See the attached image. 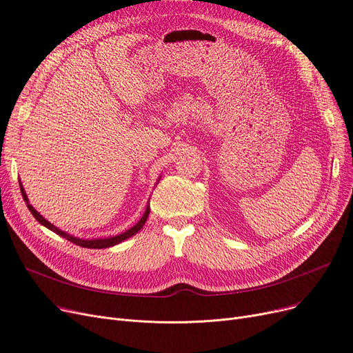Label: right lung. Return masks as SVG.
Listing matches in <instances>:
<instances>
[{"mask_svg": "<svg viewBox=\"0 0 353 353\" xmlns=\"http://www.w3.org/2000/svg\"><path fill=\"white\" fill-rule=\"evenodd\" d=\"M158 181H159V178H158ZM20 190H21L23 198H24V201H26V204H27L28 210L31 211V214H32V215H34V218H36V220H37L41 225H44L46 228L52 230L53 232L59 234L60 237H63V239H65V240H69V241L74 243L76 245L85 247V248H109V247H113V245H116V244H119V243H122V241H125V240L130 239L132 236H135V234H137L138 231H141V230H142V227L145 225V223H146V220H148V215H149V212H150L149 205H146V210H145L143 215L141 216V220H139L135 225L130 227L129 230H126L125 232H122V234H117V236H112V237H102V239H79V237L72 236V234H69V232H65V231H63V230L57 228V227H56V225H53L52 223H48V221L46 220V218H44L39 211H36V210H34V207H32V205L30 204L28 196H27V194H26V191H24V187H23L21 181H20Z\"/></svg>", "mask_w": 353, "mask_h": 353, "instance_id": "add662e5", "label": "right lung"}]
</instances>
